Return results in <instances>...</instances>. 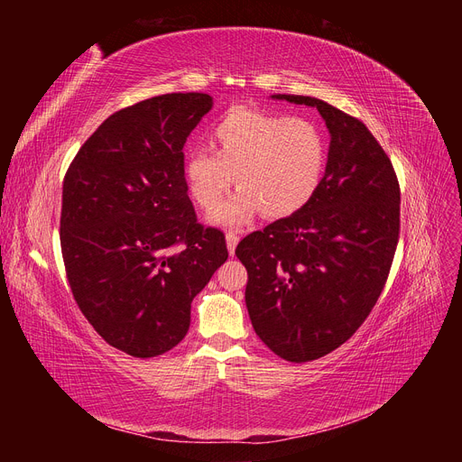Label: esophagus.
I'll return each instance as SVG.
<instances>
[{
	"mask_svg": "<svg viewBox=\"0 0 462 462\" xmlns=\"http://www.w3.org/2000/svg\"><path fill=\"white\" fill-rule=\"evenodd\" d=\"M226 241H227V250H229V254L233 256V254H235V248H236V245H239V235H236L235 231H229V233L226 235Z\"/></svg>",
	"mask_w": 462,
	"mask_h": 462,
	"instance_id": "obj_1",
	"label": "esophagus"
}]
</instances>
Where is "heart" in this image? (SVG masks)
Segmentation results:
<instances>
[{
  "instance_id": "1",
  "label": "heart",
  "mask_w": 462,
  "mask_h": 462,
  "mask_svg": "<svg viewBox=\"0 0 462 462\" xmlns=\"http://www.w3.org/2000/svg\"><path fill=\"white\" fill-rule=\"evenodd\" d=\"M209 144L187 153L183 179L202 209H214L236 179L241 189L209 217L219 226H243L258 212L295 216L324 183L328 138L309 117L235 107L209 131Z\"/></svg>"
}]
</instances>
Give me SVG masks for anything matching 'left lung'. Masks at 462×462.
<instances>
[{"mask_svg":"<svg viewBox=\"0 0 462 462\" xmlns=\"http://www.w3.org/2000/svg\"><path fill=\"white\" fill-rule=\"evenodd\" d=\"M329 131L328 170L314 200L239 243L245 300L258 337L289 362L341 346L368 318L399 243L401 190L393 165L356 117L310 96Z\"/></svg>","mask_w":462,"mask_h":462,"instance_id":"1","label":"left lung"}]
</instances>
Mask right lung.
I'll return each instance as SVG.
<instances>
[{"label":"right lung","mask_w":462,"mask_h":462,"mask_svg":"<svg viewBox=\"0 0 462 462\" xmlns=\"http://www.w3.org/2000/svg\"><path fill=\"white\" fill-rule=\"evenodd\" d=\"M212 96L163 94L109 116L63 180L61 254L80 312L136 358L171 351L190 302L227 260L226 236L197 221L183 179L187 136Z\"/></svg>","instance_id":"right-lung-1"}]
</instances>
